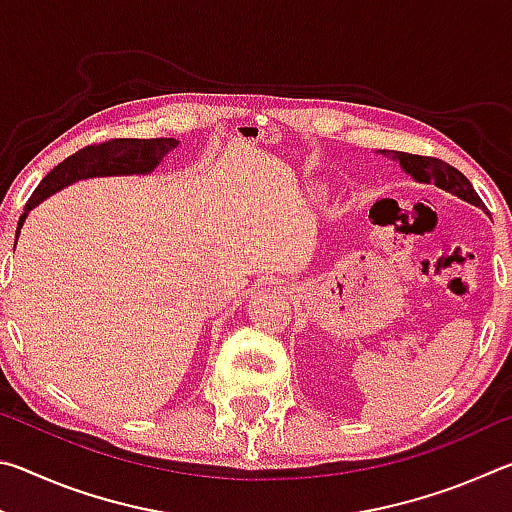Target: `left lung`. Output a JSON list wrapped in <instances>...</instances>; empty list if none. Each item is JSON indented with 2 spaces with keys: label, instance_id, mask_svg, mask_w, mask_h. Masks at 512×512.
Instances as JSON below:
<instances>
[{
  "label": "left lung",
  "instance_id": "left-lung-1",
  "mask_svg": "<svg viewBox=\"0 0 512 512\" xmlns=\"http://www.w3.org/2000/svg\"><path fill=\"white\" fill-rule=\"evenodd\" d=\"M393 158L400 160L402 169L406 173H411L415 180H420V183H431L440 189H445L449 194L463 198L467 203L483 207V201L479 198V194L474 192L470 180H467L456 167H452V164H447L438 158H429V155H413V153H402V151H395Z\"/></svg>",
  "mask_w": 512,
  "mask_h": 512
}]
</instances>
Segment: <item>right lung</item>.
<instances>
[{"instance_id":"add662e5","label":"right lung","mask_w":512,"mask_h":512,"mask_svg":"<svg viewBox=\"0 0 512 512\" xmlns=\"http://www.w3.org/2000/svg\"><path fill=\"white\" fill-rule=\"evenodd\" d=\"M178 140L173 137H155V140H133V137H115V140H106L99 144H90L85 149L76 151L63 160L58 167L51 169L42 183L36 187V192L24 205V214L17 221V235L31 207H36L40 201H45L58 189L76 183L81 178H94V176H121V173H149L164 153L176 149Z\"/></svg>"}]
</instances>
